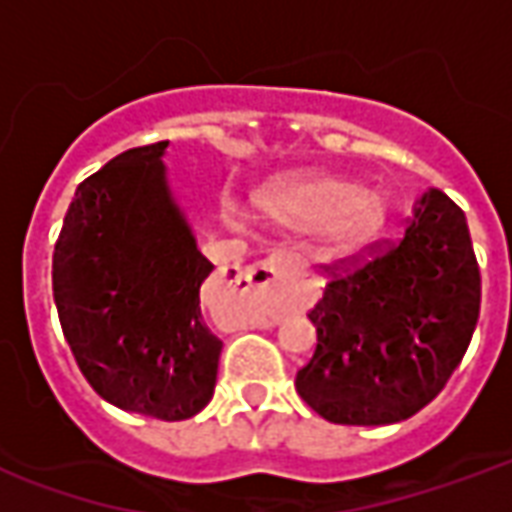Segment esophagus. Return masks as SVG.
I'll return each instance as SVG.
<instances>
[{
  "instance_id": "obj_1",
  "label": "esophagus",
  "mask_w": 512,
  "mask_h": 512,
  "mask_svg": "<svg viewBox=\"0 0 512 512\" xmlns=\"http://www.w3.org/2000/svg\"><path fill=\"white\" fill-rule=\"evenodd\" d=\"M282 277V263L271 255L266 260H257L252 266L238 268L235 271V285L246 293H257V296H271L279 285Z\"/></svg>"
}]
</instances>
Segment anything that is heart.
<instances>
[{"instance_id":"1","label":"heart","mask_w":512,"mask_h":512,"mask_svg":"<svg viewBox=\"0 0 512 512\" xmlns=\"http://www.w3.org/2000/svg\"><path fill=\"white\" fill-rule=\"evenodd\" d=\"M257 208L271 222L315 235L323 260H354L381 241L389 222L386 200L373 189L334 175L288 180L257 194Z\"/></svg>"}]
</instances>
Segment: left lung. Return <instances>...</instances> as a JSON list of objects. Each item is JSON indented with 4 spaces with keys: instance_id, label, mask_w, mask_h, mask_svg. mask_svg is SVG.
<instances>
[{
    "instance_id": "left-lung-1",
    "label": "left lung",
    "mask_w": 512,
    "mask_h": 512,
    "mask_svg": "<svg viewBox=\"0 0 512 512\" xmlns=\"http://www.w3.org/2000/svg\"><path fill=\"white\" fill-rule=\"evenodd\" d=\"M480 315V271L466 216L428 189L406 238L348 277H334L310 321L318 345L296 392L337 425H392L439 395Z\"/></svg>"
}]
</instances>
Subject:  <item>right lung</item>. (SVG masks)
<instances>
[{"instance_id": "1", "label": "right lung", "mask_w": 512, "mask_h": 512, "mask_svg": "<svg viewBox=\"0 0 512 512\" xmlns=\"http://www.w3.org/2000/svg\"><path fill=\"white\" fill-rule=\"evenodd\" d=\"M167 145L126 150L79 183L51 285L62 334L95 392L178 422L213 397L222 340L202 318L213 266L169 189Z\"/></svg>"}]
</instances>
